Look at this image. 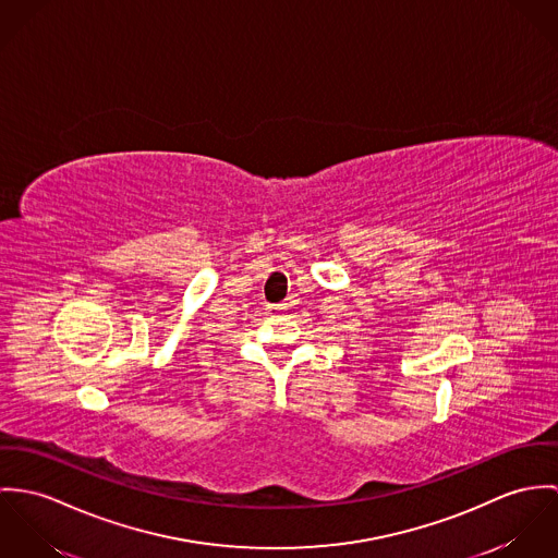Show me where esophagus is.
<instances>
[{
	"instance_id": "1",
	"label": "esophagus",
	"mask_w": 558,
	"mask_h": 558,
	"mask_svg": "<svg viewBox=\"0 0 558 558\" xmlns=\"http://www.w3.org/2000/svg\"><path fill=\"white\" fill-rule=\"evenodd\" d=\"M289 308V306H287V304H276V306H269V312H271V314H276V312H282V310H287Z\"/></svg>"
}]
</instances>
